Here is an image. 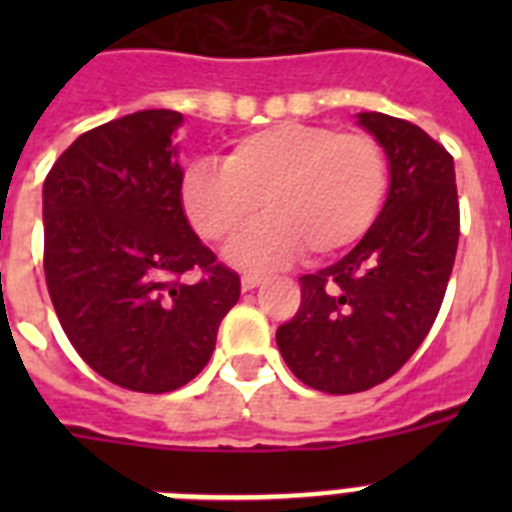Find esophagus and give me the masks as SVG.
Wrapping results in <instances>:
<instances>
[{
	"label": "esophagus",
	"instance_id": "obj_1",
	"mask_svg": "<svg viewBox=\"0 0 512 512\" xmlns=\"http://www.w3.org/2000/svg\"><path fill=\"white\" fill-rule=\"evenodd\" d=\"M261 282H264V277H259V274H243V277H241L243 292H251V289L259 287Z\"/></svg>",
	"mask_w": 512,
	"mask_h": 512
}]
</instances>
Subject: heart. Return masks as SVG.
Listing matches in <instances>:
<instances>
[{
    "mask_svg": "<svg viewBox=\"0 0 512 512\" xmlns=\"http://www.w3.org/2000/svg\"><path fill=\"white\" fill-rule=\"evenodd\" d=\"M182 207L210 243H223L269 215L230 246L243 269H277L307 251L330 259L364 238L390 194V158L372 133L282 122L235 143L223 166L182 174Z\"/></svg>",
    "mask_w": 512,
    "mask_h": 512,
    "instance_id": "heart-1",
    "label": "heart"
}]
</instances>
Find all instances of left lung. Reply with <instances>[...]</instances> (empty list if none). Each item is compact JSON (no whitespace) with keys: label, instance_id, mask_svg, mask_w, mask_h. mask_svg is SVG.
Wrapping results in <instances>:
<instances>
[{"label":"left lung","instance_id":"1","mask_svg":"<svg viewBox=\"0 0 512 512\" xmlns=\"http://www.w3.org/2000/svg\"><path fill=\"white\" fill-rule=\"evenodd\" d=\"M359 125L390 158L382 215L341 261L300 277V310L277 330L292 374L328 395L400 372L441 310L459 246L451 153L400 117L361 112Z\"/></svg>","mask_w":512,"mask_h":512}]
</instances>
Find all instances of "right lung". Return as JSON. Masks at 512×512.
Instances as JSON below:
<instances>
[{
    "mask_svg": "<svg viewBox=\"0 0 512 512\" xmlns=\"http://www.w3.org/2000/svg\"><path fill=\"white\" fill-rule=\"evenodd\" d=\"M174 110L81 133L43 184V269L58 323L99 377L161 395L192 382L241 277L182 210ZM197 276V280H192Z\"/></svg>",
    "mask_w": 512,
    "mask_h": 512,
    "instance_id": "1",
    "label": "right lung"
}]
</instances>
